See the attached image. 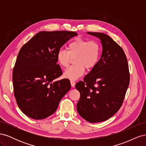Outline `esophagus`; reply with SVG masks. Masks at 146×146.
<instances>
[{
    "label": "esophagus",
    "instance_id": "34e87169",
    "mask_svg": "<svg viewBox=\"0 0 146 146\" xmlns=\"http://www.w3.org/2000/svg\"><path fill=\"white\" fill-rule=\"evenodd\" d=\"M70 84H71L72 87H74L75 85H76V82H75V81L73 80H70Z\"/></svg>",
    "mask_w": 146,
    "mask_h": 146
}]
</instances>
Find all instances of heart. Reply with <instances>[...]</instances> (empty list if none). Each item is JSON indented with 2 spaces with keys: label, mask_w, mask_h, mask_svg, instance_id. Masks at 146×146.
Returning <instances> with one entry per match:
<instances>
[{
  "label": "heart",
  "mask_w": 146,
  "mask_h": 146,
  "mask_svg": "<svg viewBox=\"0 0 146 146\" xmlns=\"http://www.w3.org/2000/svg\"><path fill=\"white\" fill-rule=\"evenodd\" d=\"M101 55V46L96 41H89L82 38H76L70 42L68 50L61 48L57 53L58 63L63 68H67L72 58L74 64L66 69L64 76L76 80L85 72V68L91 69L99 62Z\"/></svg>",
  "instance_id": "obj_1"
}]
</instances>
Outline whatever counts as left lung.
<instances>
[{"mask_svg": "<svg viewBox=\"0 0 146 146\" xmlns=\"http://www.w3.org/2000/svg\"><path fill=\"white\" fill-rule=\"evenodd\" d=\"M102 45L100 59L94 68L76 83L80 98L78 114L89 122L105 121L116 114L123 103L130 82L127 57L121 47L108 35L88 32Z\"/></svg>", "mask_w": 146, "mask_h": 146, "instance_id": "1", "label": "left lung"}]
</instances>
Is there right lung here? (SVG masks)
Masks as SVG:
<instances>
[{
	"label": "right lung",
	"instance_id": "right-lung-1",
	"mask_svg": "<svg viewBox=\"0 0 146 146\" xmlns=\"http://www.w3.org/2000/svg\"><path fill=\"white\" fill-rule=\"evenodd\" d=\"M77 33L68 31H42L22 47L13 71L14 95L26 116L42 119L54 114L70 89L69 79L52 82L62 75L56 64L58 51Z\"/></svg>",
	"mask_w": 146,
	"mask_h": 146
}]
</instances>
